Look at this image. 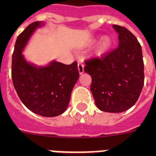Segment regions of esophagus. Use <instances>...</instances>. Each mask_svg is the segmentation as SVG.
Masks as SVG:
<instances>
[{
	"instance_id": "1",
	"label": "esophagus",
	"mask_w": 156,
	"mask_h": 156,
	"mask_svg": "<svg viewBox=\"0 0 156 156\" xmlns=\"http://www.w3.org/2000/svg\"><path fill=\"white\" fill-rule=\"evenodd\" d=\"M78 70H79L80 74H82L84 72V70H83V65L82 63H78Z\"/></svg>"
}]
</instances>
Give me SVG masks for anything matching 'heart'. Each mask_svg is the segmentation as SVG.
Listing matches in <instances>:
<instances>
[{
    "label": "heart",
    "instance_id": "b5f03b06",
    "mask_svg": "<svg viewBox=\"0 0 156 156\" xmlns=\"http://www.w3.org/2000/svg\"><path fill=\"white\" fill-rule=\"evenodd\" d=\"M112 44V41L109 37H104L101 41V44H100V51L101 52H103L105 51L108 50V48H110Z\"/></svg>",
    "mask_w": 156,
    "mask_h": 156
}]
</instances>
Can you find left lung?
I'll return each mask as SVG.
<instances>
[{"label":"left lung","instance_id":"left-lung-1","mask_svg":"<svg viewBox=\"0 0 156 156\" xmlns=\"http://www.w3.org/2000/svg\"><path fill=\"white\" fill-rule=\"evenodd\" d=\"M119 46L101 58L85 61L91 76L90 90L98 108L122 112L136 103L144 86V62L140 43L126 28L113 25Z\"/></svg>","mask_w":156,"mask_h":156}]
</instances>
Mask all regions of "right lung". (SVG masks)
<instances>
[{
    "label": "right lung",
    "mask_w": 156,
    "mask_h": 156,
    "mask_svg": "<svg viewBox=\"0 0 156 156\" xmlns=\"http://www.w3.org/2000/svg\"><path fill=\"white\" fill-rule=\"evenodd\" d=\"M42 25V22H34L18 37L12 54V78L27 108L42 116L54 117L66 111L79 71L76 62L65 65L54 61L48 66L37 67L26 61L23 48L34 30Z\"/></svg>",
    "instance_id": "1"
}]
</instances>
